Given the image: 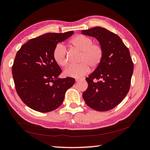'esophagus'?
Wrapping results in <instances>:
<instances>
[{"label":"esophagus","mask_w":150,"mask_h":150,"mask_svg":"<svg viewBox=\"0 0 150 150\" xmlns=\"http://www.w3.org/2000/svg\"><path fill=\"white\" fill-rule=\"evenodd\" d=\"M84 78H77L76 79V81H81V80H84Z\"/></svg>","instance_id":"1"}]
</instances>
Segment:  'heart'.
<instances>
[{
	"label": "heart",
	"mask_w": 150,
	"mask_h": 150,
	"mask_svg": "<svg viewBox=\"0 0 150 150\" xmlns=\"http://www.w3.org/2000/svg\"><path fill=\"white\" fill-rule=\"evenodd\" d=\"M70 45L81 52L78 65L71 66L64 71V74L71 78H80L86 74L92 69L98 67L102 62L104 51L103 47L99 43H93L91 37L83 35H77L69 41ZM66 49L61 44L57 45L53 50V59L57 64L61 67L67 65Z\"/></svg>",
	"instance_id": "heart-1"
}]
</instances>
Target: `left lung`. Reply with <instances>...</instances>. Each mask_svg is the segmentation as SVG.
I'll return each instance as SVG.
<instances>
[{
  "mask_svg": "<svg viewBox=\"0 0 150 150\" xmlns=\"http://www.w3.org/2000/svg\"><path fill=\"white\" fill-rule=\"evenodd\" d=\"M81 33L96 38L104 51L100 65L86 78L88 86L83 97L95 110H110L122 102L130 89L134 70L130 52L118 35L105 28L96 26Z\"/></svg>",
  "mask_w": 150,
  "mask_h": 150,
  "instance_id": "obj_1",
  "label": "left lung"
}]
</instances>
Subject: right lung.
I'll use <instances>...</instances> for the list:
<instances>
[{"instance_id": "obj_1", "label": "right lung", "mask_w": 150, "mask_h": 150, "mask_svg": "<svg viewBox=\"0 0 150 150\" xmlns=\"http://www.w3.org/2000/svg\"><path fill=\"white\" fill-rule=\"evenodd\" d=\"M73 33L71 31L42 35L24 44L16 54L12 67L16 90L23 102L33 110H54L62 103L66 91L74 84L72 78H58L62 70L52 55L57 43Z\"/></svg>"}]
</instances>
